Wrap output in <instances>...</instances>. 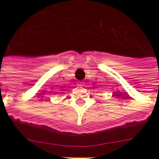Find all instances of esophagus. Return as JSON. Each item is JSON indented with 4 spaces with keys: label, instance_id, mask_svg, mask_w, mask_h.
Listing matches in <instances>:
<instances>
[{
    "label": "esophagus",
    "instance_id": "obj_1",
    "mask_svg": "<svg viewBox=\"0 0 159 159\" xmlns=\"http://www.w3.org/2000/svg\"><path fill=\"white\" fill-rule=\"evenodd\" d=\"M79 84H80V86H84V82H80V83H79Z\"/></svg>",
    "mask_w": 159,
    "mask_h": 159
}]
</instances>
